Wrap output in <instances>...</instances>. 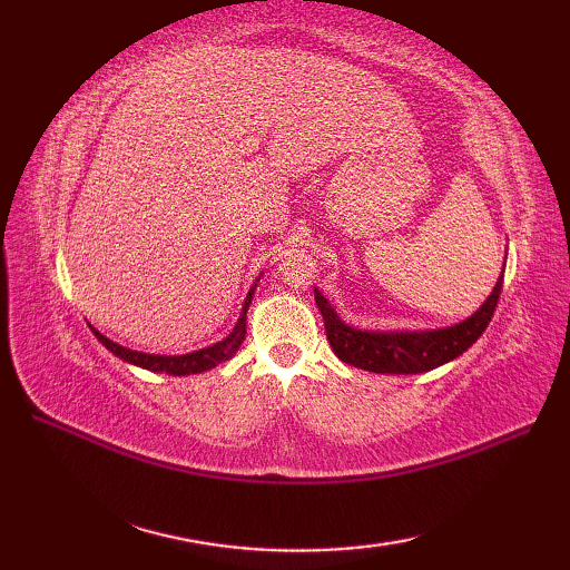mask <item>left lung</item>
I'll return each mask as SVG.
<instances>
[{
	"label": "left lung",
	"instance_id": "1",
	"mask_svg": "<svg viewBox=\"0 0 570 570\" xmlns=\"http://www.w3.org/2000/svg\"><path fill=\"white\" fill-rule=\"evenodd\" d=\"M502 276L485 304L470 318L439 331H360L337 318L331 301L318 288L313 292H316V304L325 323V335H328L333 353L343 362L377 374H421L463 355L485 333L492 313L498 308Z\"/></svg>",
	"mask_w": 570,
	"mask_h": 570
}]
</instances>
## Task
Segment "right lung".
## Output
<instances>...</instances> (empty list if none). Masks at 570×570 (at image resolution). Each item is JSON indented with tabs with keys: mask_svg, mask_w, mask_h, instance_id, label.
Listing matches in <instances>:
<instances>
[{
	"mask_svg": "<svg viewBox=\"0 0 570 570\" xmlns=\"http://www.w3.org/2000/svg\"><path fill=\"white\" fill-rule=\"evenodd\" d=\"M254 288H249V294L245 298V306H242V313L237 318V325L233 328L227 337H223L220 343L208 345L203 350H196V353H186V355H149V353H137V350H129L125 345H117L112 343L110 337H105L102 333H98L92 328V333L98 335V341L110 350L112 355H117L119 360L129 362V365H137L141 370H151V372H166V374H174V377H186V374H198L205 370H213L220 365V362L233 357L242 341H245V333H247V308L252 304V296H254Z\"/></svg>",
	"mask_w": 570,
	"mask_h": 570,
	"instance_id": "add662e5",
	"label": "right lung"
}]
</instances>
